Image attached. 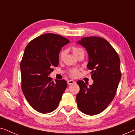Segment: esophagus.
Here are the masks:
<instances>
[{
	"label": "esophagus",
	"mask_w": 135,
	"mask_h": 135,
	"mask_svg": "<svg viewBox=\"0 0 135 135\" xmlns=\"http://www.w3.org/2000/svg\"><path fill=\"white\" fill-rule=\"evenodd\" d=\"M75 81H73V80H68L67 81V83L69 84H70H70H75Z\"/></svg>",
	"instance_id": "34e87169"
}]
</instances>
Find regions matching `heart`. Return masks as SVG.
Masks as SVG:
<instances>
[{
    "label": "heart",
    "mask_w": 135,
    "mask_h": 135,
    "mask_svg": "<svg viewBox=\"0 0 135 135\" xmlns=\"http://www.w3.org/2000/svg\"><path fill=\"white\" fill-rule=\"evenodd\" d=\"M72 51H73V54H74L75 56H76V55H78L80 53L83 52V51L81 48H79L78 47H75V46L73 47H72ZM65 55V51L64 49H62V51L60 52V54H59V59H60V60H63ZM69 74L71 77H73V78H76V77L78 76L79 75V70L78 69H71V70L70 71Z\"/></svg>",
    "instance_id": "obj_1"
}]
</instances>
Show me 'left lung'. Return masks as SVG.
Returning a JSON list of instances; mask_svg holds the SVG:
<instances>
[{"label":"left lung","instance_id":"1","mask_svg":"<svg viewBox=\"0 0 135 135\" xmlns=\"http://www.w3.org/2000/svg\"><path fill=\"white\" fill-rule=\"evenodd\" d=\"M78 43L88 53L87 67L94 82L88 86L83 81H77L80 86L77 105L84 114L94 115L105 110L115 96L122 75L120 58L110 43L102 37H82Z\"/></svg>","mask_w":135,"mask_h":135}]
</instances>
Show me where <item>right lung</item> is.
I'll return each instance as SVG.
<instances>
[{
  "instance_id": "add662e5",
  "label": "right lung",
  "mask_w": 135,
  "mask_h": 135,
  "mask_svg": "<svg viewBox=\"0 0 135 135\" xmlns=\"http://www.w3.org/2000/svg\"><path fill=\"white\" fill-rule=\"evenodd\" d=\"M70 41L54 33L42 35L30 41L20 64L21 89L30 105L37 112L47 114L58 107L67 83L48 76L59 65L62 47Z\"/></svg>"
}]
</instances>
